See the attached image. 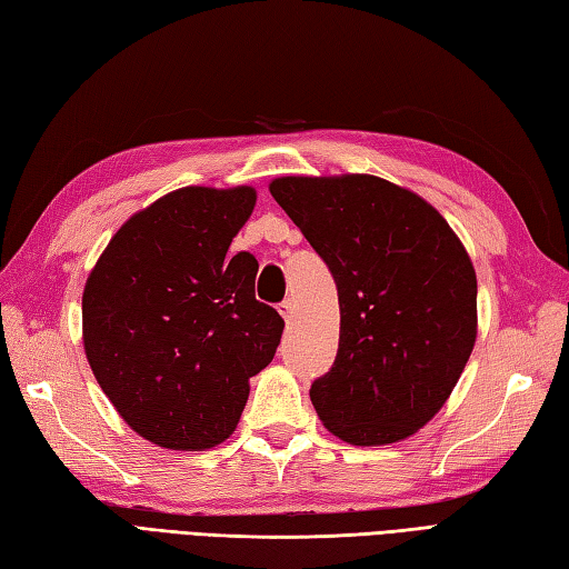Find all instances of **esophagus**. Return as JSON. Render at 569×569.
<instances>
[{
  "mask_svg": "<svg viewBox=\"0 0 569 569\" xmlns=\"http://www.w3.org/2000/svg\"><path fill=\"white\" fill-rule=\"evenodd\" d=\"M279 312H281V317L286 322H290L293 320V312H296V306H293V300H283L281 306H279Z\"/></svg>",
  "mask_w": 569,
  "mask_h": 569,
  "instance_id": "obj_1",
  "label": "esophagus"
}]
</instances>
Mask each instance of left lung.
Listing matches in <instances>:
<instances>
[{"instance_id": "8db88e82", "label": "left lung", "mask_w": 569, "mask_h": 569, "mask_svg": "<svg viewBox=\"0 0 569 569\" xmlns=\"http://www.w3.org/2000/svg\"><path fill=\"white\" fill-rule=\"evenodd\" d=\"M335 276L339 349L310 400L351 446L417 433L446 405L478 339V279L425 198L373 174L269 183Z\"/></svg>"}]
</instances>
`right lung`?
<instances>
[{
	"label": "right lung",
	"mask_w": 569,
	"mask_h": 569,
	"mask_svg": "<svg viewBox=\"0 0 569 569\" xmlns=\"http://www.w3.org/2000/svg\"><path fill=\"white\" fill-rule=\"evenodd\" d=\"M252 187H183L130 216L91 269L82 341L126 425L171 451H206L237 429L249 378L283 320L254 298L259 263L230 257Z\"/></svg>",
	"instance_id": "right-lung-1"
}]
</instances>
